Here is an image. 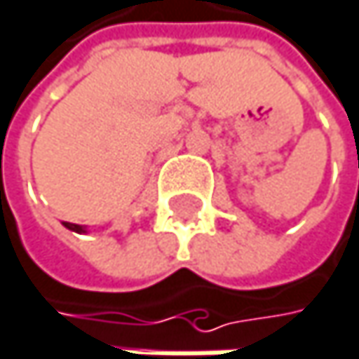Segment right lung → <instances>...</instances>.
<instances>
[{
    "label": "right lung",
    "instance_id": "1",
    "mask_svg": "<svg viewBox=\"0 0 359 359\" xmlns=\"http://www.w3.org/2000/svg\"><path fill=\"white\" fill-rule=\"evenodd\" d=\"M65 227L71 229V231H83V227L81 225H75V223H65Z\"/></svg>",
    "mask_w": 359,
    "mask_h": 359
}]
</instances>
